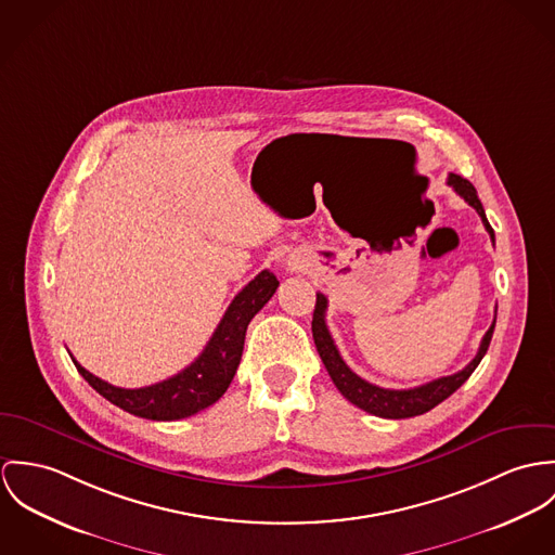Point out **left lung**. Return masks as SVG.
<instances>
[{
  "label": "left lung",
  "mask_w": 555,
  "mask_h": 555,
  "mask_svg": "<svg viewBox=\"0 0 555 555\" xmlns=\"http://www.w3.org/2000/svg\"><path fill=\"white\" fill-rule=\"evenodd\" d=\"M447 185L453 186L455 193L460 197H464L481 217L490 238L493 243V230L486 217L483 204L477 195V189L473 186L470 181L462 179L460 175H449ZM325 310H327V298L323 294H317V302H314V312H312V338H314V347L319 351V358L323 362V366L327 370V374L332 376L334 385L338 387V391L358 409L366 411L370 415L383 417V420H406V417H415V415H424L431 411L436 404H440L442 400H447L455 389H460L466 378L475 372L479 366V362L483 360V356L488 353V347L492 343L493 319L490 330L486 332L481 347L475 356V360L466 366V369L449 374V376H440L436 380H430L426 385L420 387H411V389H385L378 385H372L369 380H364L362 376H358L353 370L345 364V360L340 358L334 338L327 330L325 323Z\"/></svg>",
  "instance_id": "obj_1"
}]
</instances>
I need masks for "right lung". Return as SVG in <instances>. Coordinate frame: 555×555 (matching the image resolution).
Instances as JSON below:
<instances>
[{"label": "right lung", "mask_w": 555, "mask_h": 555, "mask_svg": "<svg viewBox=\"0 0 555 555\" xmlns=\"http://www.w3.org/2000/svg\"><path fill=\"white\" fill-rule=\"evenodd\" d=\"M276 287V276L270 270H261L232 300L197 360L162 383L140 389L115 387L82 369L74 358L72 362L100 396L127 413L153 422L185 420L225 393L243 358L248 323L274 296Z\"/></svg>", "instance_id": "1"}]
</instances>
